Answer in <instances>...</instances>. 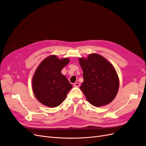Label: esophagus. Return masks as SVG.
<instances>
[{"label": "esophagus", "instance_id": "obj_1", "mask_svg": "<svg viewBox=\"0 0 146 146\" xmlns=\"http://www.w3.org/2000/svg\"><path fill=\"white\" fill-rule=\"evenodd\" d=\"M73 86L75 87H79L80 86V83H74L73 84Z\"/></svg>", "mask_w": 146, "mask_h": 146}]
</instances>
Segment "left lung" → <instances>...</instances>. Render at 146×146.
<instances>
[{"label":"left lung","instance_id":"left-lung-1","mask_svg":"<svg viewBox=\"0 0 146 146\" xmlns=\"http://www.w3.org/2000/svg\"><path fill=\"white\" fill-rule=\"evenodd\" d=\"M79 61L84 79L80 88L87 101L96 107L111 103L116 97L119 86L113 65L97 53L90 54L87 58H79Z\"/></svg>","mask_w":146,"mask_h":146}]
</instances>
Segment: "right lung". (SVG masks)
Returning a JSON list of instances; mask_svg holds the SVG:
<instances>
[{
    "label": "right lung",
    "mask_w": 146,
    "mask_h": 146,
    "mask_svg": "<svg viewBox=\"0 0 146 146\" xmlns=\"http://www.w3.org/2000/svg\"><path fill=\"white\" fill-rule=\"evenodd\" d=\"M70 61L68 58H59L51 55L38 66L32 80L33 92L37 100L44 105L54 108L64 100L73 86L61 70Z\"/></svg>",
    "instance_id": "right-lung-1"
}]
</instances>
